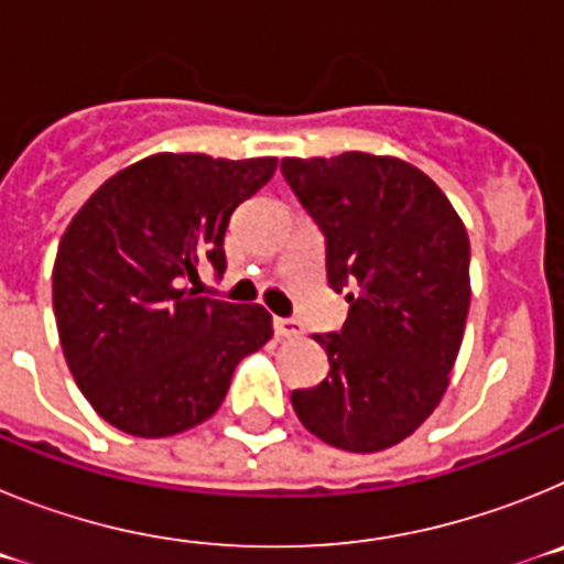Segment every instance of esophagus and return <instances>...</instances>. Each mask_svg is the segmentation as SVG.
I'll list each match as a JSON object with an SVG mask.
<instances>
[{"mask_svg": "<svg viewBox=\"0 0 564 564\" xmlns=\"http://www.w3.org/2000/svg\"><path fill=\"white\" fill-rule=\"evenodd\" d=\"M273 330H276V336H282V338L302 336V327H299L296 318H276V322H273Z\"/></svg>", "mask_w": 564, "mask_h": 564, "instance_id": "esophagus-1", "label": "esophagus"}]
</instances>
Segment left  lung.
<instances>
[{
	"label": "left lung",
	"mask_w": 564,
	"mask_h": 564,
	"mask_svg": "<svg viewBox=\"0 0 564 564\" xmlns=\"http://www.w3.org/2000/svg\"><path fill=\"white\" fill-rule=\"evenodd\" d=\"M282 174L325 234L338 333L313 336L327 378L293 390L305 430L336 449H390L435 412L466 330L468 234L449 197L401 158H285Z\"/></svg>",
	"instance_id": "1"
}]
</instances>
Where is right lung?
I'll return each instance as SVG.
<instances>
[{
	"instance_id": "right-lung-1",
	"label": "right lung",
	"mask_w": 564,
	"mask_h": 564,
	"mask_svg": "<svg viewBox=\"0 0 564 564\" xmlns=\"http://www.w3.org/2000/svg\"><path fill=\"white\" fill-rule=\"evenodd\" d=\"M276 158L161 152L121 169L69 220L53 265L67 367L93 410L134 437L186 432L220 410L234 367L273 336L262 305L197 296L226 271L234 208Z\"/></svg>"
}]
</instances>
